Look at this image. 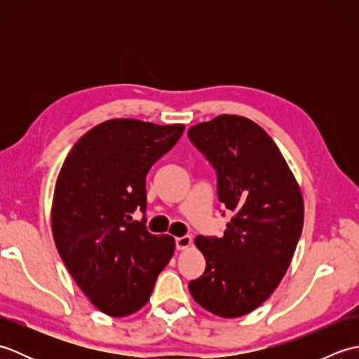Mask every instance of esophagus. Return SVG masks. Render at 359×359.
Here are the masks:
<instances>
[{"label": "esophagus", "instance_id": "1", "mask_svg": "<svg viewBox=\"0 0 359 359\" xmlns=\"http://www.w3.org/2000/svg\"><path fill=\"white\" fill-rule=\"evenodd\" d=\"M191 245V238L189 236H182V238H175V248L177 250H187Z\"/></svg>", "mask_w": 359, "mask_h": 359}]
</instances>
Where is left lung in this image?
Wrapping results in <instances>:
<instances>
[{"label": "left lung", "instance_id": "8db88e82", "mask_svg": "<svg viewBox=\"0 0 359 359\" xmlns=\"http://www.w3.org/2000/svg\"><path fill=\"white\" fill-rule=\"evenodd\" d=\"M188 137L216 170L219 202L233 212L222 238H196L207 266L188 287L212 315L239 318L284 278L302 233V194L276 143L250 118L224 114Z\"/></svg>", "mask_w": 359, "mask_h": 359}]
</instances>
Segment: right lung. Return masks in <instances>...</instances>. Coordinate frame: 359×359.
<instances>
[{"mask_svg": "<svg viewBox=\"0 0 359 359\" xmlns=\"http://www.w3.org/2000/svg\"><path fill=\"white\" fill-rule=\"evenodd\" d=\"M184 125L114 118L74 144L52 201V234L66 269L103 313L121 318L149 301L172 257L170 234H151L131 215L147 210L144 179Z\"/></svg>", "mask_w": 359, "mask_h": 359, "instance_id": "obj_1", "label": "right lung"}]
</instances>
